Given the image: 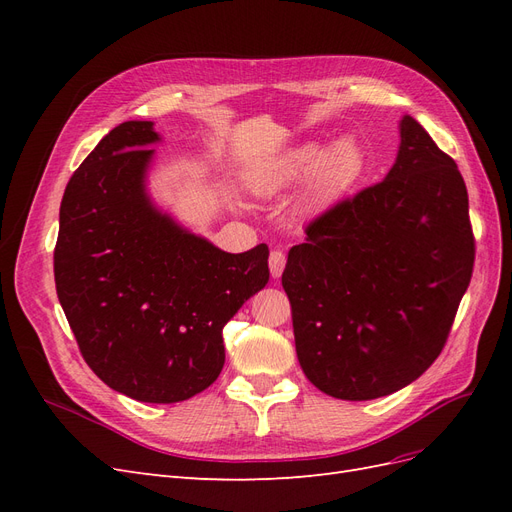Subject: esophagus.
<instances>
[{
    "mask_svg": "<svg viewBox=\"0 0 512 512\" xmlns=\"http://www.w3.org/2000/svg\"><path fill=\"white\" fill-rule=\"evenodd\" d=\"M284 267H286V254L282 250H273L269 254V271H271L273 280H280L284 273Z\"/></svg>",
    "mask_w": 512,
    "mask_h": 512,
    "instance_id": "34e87169",
    "label": "esophagus"
}]
</instances>
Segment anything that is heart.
Instances as JSON below:
<instances>
[{"label": "heart", "instance_id": "obj_1", "mask_svg": "<svg viewBox=\"0 0 512 512\" xmlns=\"http://www.w3.org/2000/svg\"><path fill=\"white\" fill-rule=\"evenodd\" d=\"M363 173V147L354 138L342 136L329 147L324 141H305L288 147L258 168L250 185L262 198H277L307 179L294 209L301 218H309L337 205L361 181Z\"/></svg>", "mask_w": 512, "mask_h": 512}]
</instances>
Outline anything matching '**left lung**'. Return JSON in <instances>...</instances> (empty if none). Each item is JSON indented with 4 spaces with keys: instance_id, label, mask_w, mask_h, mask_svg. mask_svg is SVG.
Listing matches in <instances>:
<instances>
[{
    "instance_id": "left-lung-1",
    "label": "left lung",
    "mask_w": 512,
    "mask_h": 512,
    "mask_svg": "<svg viewBox=\"0 0 512 512\" xmlns=\"http://www.w3.org/2000/svg\"><path fill=\"white\" fill-rule=\"evenodd\" d=\"M282 286L299 365L316 389L367 401L438 359L474 267L468 190L414 117L386 177L307 226Z\"/></svg>"
}]
</instances>
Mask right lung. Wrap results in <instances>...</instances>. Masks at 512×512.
<instances>
[{
	"mask_svg": "<svg viewBox=\"0 0 512 512\" xmlns=\"http://www.w3.org/2000/svg\"><path fill=\"white\" fill-rule=\"evenodd\" d=\"M153 121L108 132L66 185L55 286L83 359L113 391L177 404L218 380L224 324L269 282V247L230 254L149 192Z\"/></svg>",
	"mask_w": 512,
	"mask_h": 512,
	"instance_id": "1",
	"label": "right lung"
}]
</instances>
